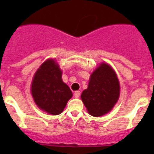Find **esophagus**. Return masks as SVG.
Segmentation results:
<instances>
[{
    "mask_svg": "<svg viewBox=\"0 0 154 154\" xmlns=\"http://www.w3.org/2000/svg\"><path fill=\"white\" fill-rule=\"evenodd\" d=\"M80 92L79 91H76L75 92H74V97H76V98H78L79 97H80Z\"/></svg>",
    "mask_w": 154,
    "mask_h": 154,
    "instance_id": "obj_1",
    "label": "esophagus"
}]
</instances>
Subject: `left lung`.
I'll list each match as a JSON object with an SVG mask.
<instances>
[{
	"mask_svg": "<svg viewBox=\"0 0 154 154\" xmlns=\"http://www.w3.org/2000/svg\"><path fill=\"white\" fill-rule=\"evenodd\" d=\"M119 95L120 85L116 71L109 64L102 63L90 76L81 99L91 116L100 117L113 108Z\"/></svg>",
	"mask_w": 154,
	"mask_h": 154,
	"instance_id": "1",
	"label": "left lung"
}]
</instances>
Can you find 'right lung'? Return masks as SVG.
<instances>
[{"instance_id":"add662e5","label":"right lung","mask_w":154,"mask_h":154,"mask_svg":"<svg viewBox=\"0 0 154 154\" xmlns=\"http://www.w3.org/2000/svg\"><path fill=\"white\" fill-rule=\"evenodd\" d=\"M31 93L38 108L51 115L62 113L73 94L62 80V71L53 59L46 60L35 71Z\"/></svg>"}]
</instances>
